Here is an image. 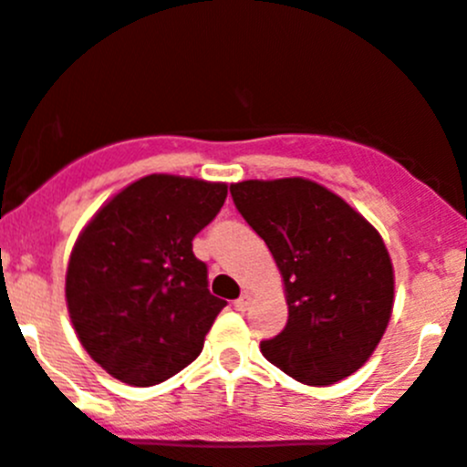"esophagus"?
Returning a JSON list of instances; mask_svg holds the SVG:
<instances>
[{"label": "esophagus", "instance_id": "34e87169", "mask_svg": "<svg viewBox=\"0 0 467 467\" xmlns=\"http://www.w3.org/2000/svg\"><path fill=\"white\" fill-rule=\"evenodd\" d=\"M248 304H251V295H242L239 299H234V308H237V311H246Z\"/></svg>", "mask_w": 467, "mask_h": 467}]
</instances>
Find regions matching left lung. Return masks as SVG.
<instances>
[{"instance_id":"obj_1","label":"left lung","mask_w":467,"mask_h":467,"mask_svg":"<svg viewBox=\"0 0 467 467\" xmlns=\"http://www.w3.org/2000/svg\"><path fill=\"white\" fill-rule=\"evenodd\" d=\"M285 285L287 322L260 350L306 385H334L366 364L394 306V267L357 209L304 177L230 184Z\"/></svg>"}]
</instances>
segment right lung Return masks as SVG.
Instances as JSON below:
<instances>
[{"label":"right lung","mask_w":467,"mask_h":467,"mask_svg":"<svg viewBox=\"0 0 467 467\" xmlns=\"http://www.w3.org/2000/svg\"><path fill=\"white\" fill-rule=\"evenodd\" d=\"M223 182L147 174L91 216L67 269V306L82 348L133 387L168 380L202 352L225 306L207 287L193 237L221 212Z\"/></svg>","instance_id":"add662e5"}]
</instances>
